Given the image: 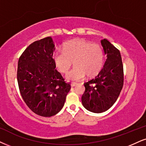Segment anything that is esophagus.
I'll return each instance as SVG.
<instances>
[{
	"label": "esophagus",
	"mask_w": 146,
	"mask_h": 146,
	"mask_svg": "<svg viewBox=\"0 0 146 146\" xmlns=\"http://www.w3.org/2000/svg\"><path fill=\"white\" fill-rule=\"evenodd\" d=\"M78 83H75V82H72V83H71V87H76V86L78 85Z\"/></svg>",
	"instance_id": "obj_1"
}]
</instances>
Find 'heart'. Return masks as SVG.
<instances>
[{
	"mask_svg": "<svg viewBox=\"0 0 146 146\" xmlns=\"http://www.w3.org/2000/svg\"><path fill=\"white\" fill-rule=\"evenodd\" d=\"M53 61L60 72L66 74L74 62L76 66L66 75L69 81H79L86 75L89 78L98 75L103 68L104 52L100 44L84 39H75L66 42L63 51H55Z\"/></svg>",
	"mask_w": 146,
	"mask_h": 146,
	"instance_id": "b5f03b06",
	"label": "heart"
}]
</instances>
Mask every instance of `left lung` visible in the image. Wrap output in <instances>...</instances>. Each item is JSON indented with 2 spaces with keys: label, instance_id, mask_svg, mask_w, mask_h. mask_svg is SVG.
Masks as SVG:
<instances>
[{
  "label": "left lung",
  "instance_id": "obj_1",
  "mask_svg": "<svg viewBox=\"0 0 146 146\" xmlns=\"http://www.w3.org/2000/svg\"><path fill=\"white\" fill-rule=\"evenodd\" d=\"M107 59L104 68L92 80L84 82L82 104L87 110L102 113L114 105L123 89V65L119 50L107 39L101 40Z\"/></svg>",
  "mask_w": 146,
  "mask_h": 146
}]
</instances>
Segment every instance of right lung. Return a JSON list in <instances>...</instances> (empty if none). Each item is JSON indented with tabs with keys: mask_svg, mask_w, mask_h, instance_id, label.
Wrapping results in <instances>:
<instances>
[{
	"mask_svg": "<svg viewBox=\"0 0 146 146\" xmlns=\"http://www.w3.org/2000/svg\"><path fill=\"white\" fill-rule=\"evenodd\" d=\"M55 47L48 36L32 43L18 61L17 78L23 101L39 116L50 117L64 107L71 86L55 69Z\"/></svg>",
	"mask_w": 146,
	"mask_h": 146,
	"instance_id": "1",
	"label": "right lung"
}]
</instances>
